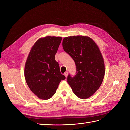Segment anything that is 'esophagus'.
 I'll list each match as a JSON object with an SVG mask.
<instances>
[{
    "mask_svg": "<svg viewBox=\"0 0 130 130\" xmlns=\"http://www.w3.org/2000/svg\"><path fill=\"white\" fill-rule=\"evenodd\" d=\"M64 76H66V77H67V76H68V72H66L65 73H64Z\"/></svg>",
    "mask_w": 130,
    "mask_h": 130,
    "instance_id": "1",
    "label": "esophagus"
}]
</instances>
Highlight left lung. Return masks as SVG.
Listing matches in <instances>:
<instances>
[{
  "label": "left lung",
  "instance_id": "1",
  "mask_svg": "<svg viewBox=\"0 0 130 130\" xmlns=\"http://www.w3.org/2000/svg\"><path fill=\"white\" fill-rule=\"evenodd\" d=\"M63 48L73 59L76 67V75H69L67 82L73 93L81 99L92 96L103 81L105 68L104 58L96 43L87 36L66 37Z\"/></svg>",
  "mask_w": 130,
  "mask_h": 130
}]
</instances>
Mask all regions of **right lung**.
I'll return each instance as SVG.
<instances>
[{
  "mask_svg": "<svg viewBox=\"0 0 130 130\" xmlns=\"http://www.w3.org/2000/svg\"><path fill=\"white\" fill-rule=\"evenodd\" d=\"M62 39V37L51 36L39 38L34 43L26 61L24 76L27 85L41 99L52 98L61 81L66 78L55 59Z\"/></svg>",
  "mask_w": 130,
  "mask_h": 130,
  "instance_id": "1",
  "label": "right lung"
}]
</instances>
